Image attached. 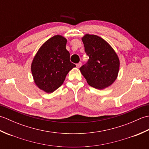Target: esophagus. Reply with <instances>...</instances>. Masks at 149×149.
<instances>
[{
  "mask_svg": "<svg viewBox=\"0 0 149 149\" xmlns=\"http://www.w3.org/2000/svg\"><path fill=\"white\" fill-rule=\"evenodd\" d=\"M81 63H77V64L76 65V66H77V68H79L81 66Z\"/></svg>",
  "mask_w": 149,
  "mask_h": 149,
  "instance_id": "obj_1",
  "label": "esophagus"
}]
</instances>
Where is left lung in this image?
I'll return each instance as SVG.
<instances>
[{
    "label": "left lung",
    "instance_id": "obj_1",
    "mask_svg": "<svg viewBox=\"0 0 149 149\" xmlns=\"http://www.w3.org/2000/svg\"><path fill=\"white\" fill-rule=\"evenodd\" d=\"M85 52L89 57L79 68L88 84L96 89L111 86L118 77L120 59L113 47L102 38L86 34L82 37Z\"/></svg>",
    "mask_w": 149,
    "mask_h": 149
}]
</instances>
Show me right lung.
<instances>
[{
    "mask_svg": "<svg viewBox=\"0 0 149 149\" xmlns=\"http://www.w3.org/2000/svg\"><path fill=\"white\" fill-rule=\"evenodd\" d=\"M66 42L67 40L61 35L50 38L40 47L31 63L34 83L47 93L61 86L68 73L76 66L70 61Z\"/></svg>",
    "mask_w": 149,
    "mask_h": 149,
    "instance_id": "obj_1",
    "label": "right lung"
}]
</instances>
